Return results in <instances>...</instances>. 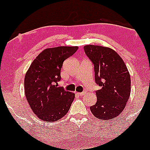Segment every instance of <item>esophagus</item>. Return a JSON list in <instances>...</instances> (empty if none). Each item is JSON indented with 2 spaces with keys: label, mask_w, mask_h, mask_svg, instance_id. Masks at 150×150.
Returning a JSON list of instances; mask_svg holds the SVG:
<instances>
[{
  "label": "esophagus",
  "mask_w": 150,
  "mask_h": 150,
  "mask_svg": "<svg viewBox=\"0 0 150 150\" xmlns=\"http://www.w3.org/2000/svg\"><path fill=\"white\" fill-rule=\"evenodd\" d=\"M86 93V91H83V92H78L77 93V94H78V96H83L84 95V94Z\"/></svg>",
  "instance_id": "34e87169"
}]
</instances>
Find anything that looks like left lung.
<instances>
[{"mask_svg": "<svg viewBox=\"0 0 150 150\" xmlns=\"http://www.w3.org/2000/svg\"><path fill=\"white\" fill-rule=\"evenodd\" d=\"M84 51L94 64L97 103L90 107L97 119L110 120L118 117L126 106L130 94V76L120 55L111 48L88 45Z\"/></svg>", "mask_w": 150, "mask_h": 150, "instance_id": "left-lung-1", "label": "left lung"}]
</instances>
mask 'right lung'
<instances>
[{
    "instance_id": "1",
    "label": "right lung",
    "mask_w": 150,
    "mask_h": 150,
    "mask_svg": "<svg viewBox=\"0 0 150 150\" xmlns=\"http://www.w3.org/2000/svg\"><path fill=\"white\" fill-rule=\"evenodd\" d=\"M78 47L47 48L36 56L24 80L25 94L33 112L43 121L55 122L69 110L75 94L58 87L64 61L72 56Z\"/></svg>"
}]
</instances>
